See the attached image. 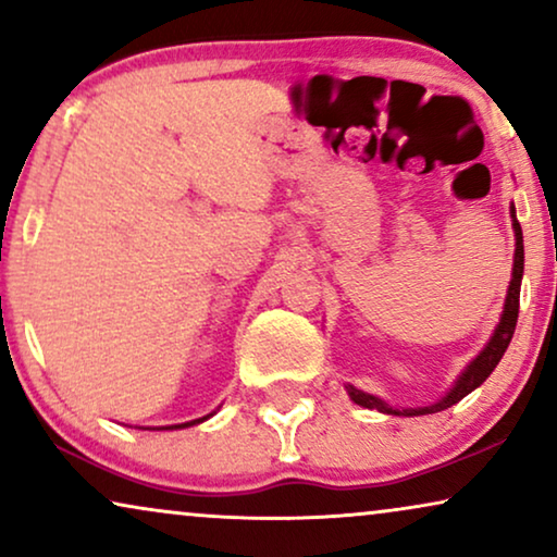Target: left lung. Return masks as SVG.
I'll list each match as a JSON object with an SVG mask.
<instances>
[{
    "label": "left lung",
    "mask_w": 557,
    "mask_h": 557,
    "mask_svg": "<svg viewBox=\"0 0 557 557\" xmlns=\"http://www.w3.org/2000/svg\"><path fill=\"white\" fill-rule=\"evenodd\" d=\"M512 227H515V263H512V281H509L507 288V299H505V311H502L497 330H494L492 339L486 342V347L479 352L474 360L467 364V370L461 372L459 380H456L451 391H448L444 398L431 403V406L423 408H391L385 400L375 398V395L357 391V387L347 385L349 398H352L357 406L370 408V410H380V413H391V416H429V413H438V410H446L459 403L461 398H467L471 391H476L479 385L484 383L486 377L492 375L494 368H497L502 355L512 342L515 326H517V314H520V284H522V271H524V246H522V227L517 223L515 215V205H512Z\"/></svg>",
    "instance_id": "8db88e82"
}]
</instances>
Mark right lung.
Instances as JSON below:
<instances>
[{"label":"right lung","instance_id":"right-lung-1","mask_svg":"<svg viewBox=\"0 0 557 557\" xmlns=\"http://www.w3.org/2000/svg\"><path fill=\"white\" fill-rule=\"evenodd\" d=\"M212 416V413H210ZM210 416H205V418H197V421H187V423H180V425H166V429H187V425H197V423H202V421H208Z\"/></svg>","mask_w":557,"mask_h":557}]
</instances>
